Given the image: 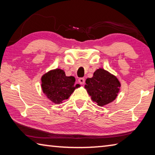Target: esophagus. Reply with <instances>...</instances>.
<instances>
[{"mask_svg":"<svg viewBox=\"0 0 155 155\" xmlns=\"http://www.w3.org/2000/svg\"><path fill=\"white\" fill-rule=\"evenodd\" d=\"M78 83H79L81 85H84V83H85V78H78Z\"/></svg>","mask_w":155,"mask_h":155,"instance_id":"34e87169","label":"esophagus"}]
</instances>
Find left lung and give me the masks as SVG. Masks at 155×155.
<instances>
[{
    "instance_id": "1",
    "label": "left lung",
    "mask_w": 155,
    "mask_h": 155,
    "mask_svg": "<svg viewBox=\"0 0 155 155\" xmlns=\"http://www.w3.org/2000/svg\"><path fill=\"white\" fill-rule=\"evenodd\" d=\"M85 83V90L91 100L100 107L114 101L121 87V84L115 75L101 68L94 72L92 77L87 78Z\"/></svg>"
}]
</instances>
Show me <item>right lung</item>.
Listing matches in <instances>:
<instances>
[{"mask_svg": "<svg viewBox=\"0 0 155 155\" xmlns=\"http://www.w3.org/2000/svg\"><path fill=\"white\" fill-rule=\"evenodd\" d=\"M41 81L43 93L54 104H61L79 87V84L74 85V77H67L64 70L59 68L46 72L41 77Z\"/></svg>", "mask_w": 155, "mask_h": 155, "instance_id": "right-lung-1", "label": "right lung"}]
</instances>
